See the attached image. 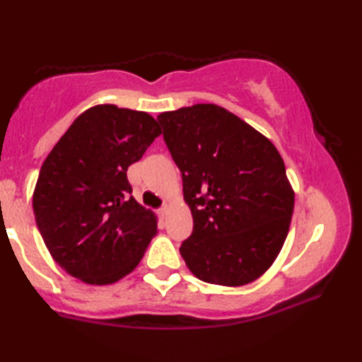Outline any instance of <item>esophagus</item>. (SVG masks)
Listing matches in <instances>:
<instances>
[{
	"instance_id": "obj_1",
	"label": "esophagus",
	"mask_w": 362,
	"mask_h": 362,
	"mask_svg": "<svg viewBox=\"0 0 362 362\" xmlns=\"http://www.w3.org/2000/svg\"><path fill=\"white\" fill-rule=\"evenodd\" d=\"M158 214H159V217H161V218H166L168 217V206L161 207V209L158 211Z\"/></svg>"
}]
</instances>
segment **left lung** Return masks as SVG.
Instances as JSON below:
<instances>
[{
    "mask_svg": "<svg viewBox=\"0 0 362 362\" xmlns=\"http://www.w3.org/2000/svg\"><path fill=\"white\" fill-rule=\"evenodd\" d=\"M183 180L193 233L180 254L204 283L238 287L259 279L283 249L293 189L276 146L214 103L158 116Z\"/></svg>",
    "mask_w": 362,
    "mask_h": 362,
    "instance_id": "left-lung-1",
    "label": "left lung"
}]
</instances>
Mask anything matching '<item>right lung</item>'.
<instances>
[{"mask_svg":"<svg viewBox=\"0 0 362 362\" xmlns=\"http://www.w3.org/2000/svg\"><path fill=\"white\" fill-rule=\"evenodd\" d=\"M159 134L148 113L103 103L79 115L42 163L33 192L36 225L73 278L113 284L142 260L158 218L132 198L126 173Z\"/></svg>","mask_w":362,"mask_h":362,"instance_id":"add662e5","label":"right lung"}]
</instances>
